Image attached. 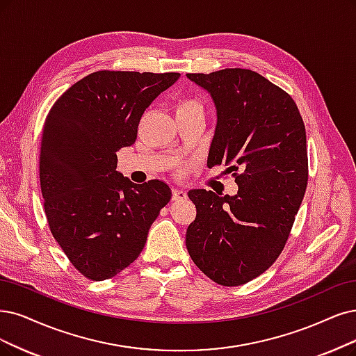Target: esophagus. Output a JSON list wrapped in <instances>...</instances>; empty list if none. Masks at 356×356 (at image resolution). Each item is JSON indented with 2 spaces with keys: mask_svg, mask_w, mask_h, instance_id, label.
<instances>
[{
  "mask_svg": "<svg viewBox=\"0 0 356 356\" xmlns=\"http://www.w3.org/2000/svg\"><path fill=\"white\" fill-rule=\"evenodd\" d=\"M188 196V193H186V191H183V189H179V188H176V189H173V200L175 201H180V200H185Z\"/></svg>",
  "mask_w": 356,
  "mask_h": 356,
  "instance_id": "1",
  "label": "esophagus"
}]
</instances>
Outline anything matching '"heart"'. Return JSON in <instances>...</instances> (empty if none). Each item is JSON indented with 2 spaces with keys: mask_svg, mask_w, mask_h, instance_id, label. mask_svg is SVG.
Segmentation results:
<instances>
[{
  "mask_svg": "<svg viewBox=\"0 0 356 356\" xmlns=\"http://www.w3.org/2000/svg\"><path fill=\"white\" fill-rule=\"evenodd\" d=\"M186 114H202L204 115V107L198 99L193 98H185L176 104V117L177 115H186Z\"/></svg>",
  "mask_w": 356,
  "mask_h": 356,
  "instance_id": "b5f03b06",
  "label": "heart"
}]
</instances>
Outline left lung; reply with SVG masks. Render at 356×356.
<instances>
[{
  "instance_id": "1",
  "label": "left lung",
  "mask_w": 356,
  "mask_h": 356,
  "mask_svg": "<svg viewBox=\"0 0 356 356\" xmlns=\"http://www.w3.org/2000/svg\"><path fill=\"white\" fill-rule=\"evenodd\" d=\"M211 94L217 127L208 167L226 164L239 191H191L192 261L221 286L254 280L279 258L308 183L305 124L293 98L249 69L188 73Z\"/></svg>"
}]
</instances>
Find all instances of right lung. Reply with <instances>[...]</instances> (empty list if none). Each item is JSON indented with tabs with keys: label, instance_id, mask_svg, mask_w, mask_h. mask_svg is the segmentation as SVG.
Masks as SVG:
<instances>
[{
	"label": "right lung",
	"instance_id": "right-lung-1",
	"mask_svg": "<svg viewBox=\"0 0 356 356\" xmlns=\"http://www.w3.org/2000/svg\"><path fill=\"white\" fill-rule=\"evenodd\" d=\"M179 73L99 70L52 105L42 127L39 179L49 230L73 267L101 282L129 267L171 200L164 181L131 183L115 171L143 111Z\"/></svg>",
	"mask_w": 356,
	"mask_h": 356
}]
</instances>
